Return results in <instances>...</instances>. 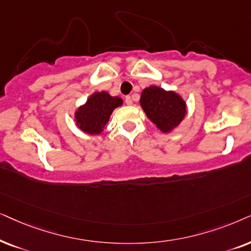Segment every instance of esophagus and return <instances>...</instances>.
Wrapping results in <instances>:
<instances>
[{
    "instance_id": "esophagus-1",
    "label": "esophagus",
    "mask_w": 251,
    "mask_h": 251,
    "mask_svg": "<svg viewBox=\"0 0 251 251\" xmlns=\"http://www.w3.org/2000/svg\"><path fill=\"white\" fill-rule=\"evenodd\" d=\"M125 103L127 105H132L133 104V100H132L131 96H126V98H125Z\"/></svg>"
}]
</instances>
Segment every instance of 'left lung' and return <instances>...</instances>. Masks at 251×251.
I'll return each instance as SVG.
<instances>
[{"label": "left lung", "instance_id": "8db88e82", "mask_svg": "<svg viewBox=\"0 0 251 251\" xmlns=\"http://www.w3.org/2000/svg\"><path fill=\"white\" fill-rule=\"evenodd\" d=\"M140 104L147 117L163 133H169L176 128L187 113L186 102L181 96L157 86L143 89Z\"/></svg>", "mask_w": 251, "mask_h": 251}]
</instances>
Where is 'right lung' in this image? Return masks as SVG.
<instances>
[{"label": "right lung", "mask_w": 251, "mask_h": 251, "mask_svg": "<svg viewBox=\"0 0 251 251\" xmlns=\"http://www.w3.org/2000/svg\"><path fill=\"white\" fill-rule=\"evenodd\" d=\"M123 104L118 96L106 92H96L75 113L76 126L87 134H100L109 122L113 110Z\"/></svg>", "instance_id": "right-lung-1"}]
</instances>
